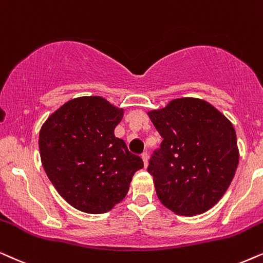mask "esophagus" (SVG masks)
<instances>
[{
	"mask_svg": "<svg viewBox=\"0 0 263 263\" xmlns=\"http://www.w3.org/2000/svg\"><path fill=\"white\" fill-rule=\"evenodd\" d=\"M142 159H143V162H144V167L148 166V160H149L148 153H143L142 154Z\"/></svg>",
	"mask_w": 263,
	"mask_h": 263,
	"instance_id": "obj_1",
	"label": "esophagus"
}]
</instances>
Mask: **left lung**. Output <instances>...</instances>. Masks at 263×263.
Returning a JSON list of instances; mask_svg holds the SVG:
<instances>
[{"instance_id": "8db88e82", "label": "left lung", "mask_w": 263, "mask_h": 263, "mask_svg": "<svg viewBox=\"0 0 263 263\" xmlns=\"http://www.w3.org/2000/svg\"><path fill=\"white\" fill-rule=\"evenodd\" d=\"M162 142L148 172L156 195L180 215L207 212L220 201L236 173V131L225 115L199 99L172 100L148 113Z\"/></svg>"}]
</instances>
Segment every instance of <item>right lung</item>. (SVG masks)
<instances>
[{"instance_id":"add662e5","label":"right lung","mask_w":263,"mask_h":263,"mask_svg":"<svg viewBox=\"0 0 263 263\" xmlns=\"http://www.w3.org/2000/svg\"><path fill=\"white\" fill-rule=\"evenodd\" d=\"M124 110L100 96L78 97L52 113L40 132L43 168L61 197L89 214L109 212L127 195L143 160L114 128Z\"/></svg>"}]
</instances>
